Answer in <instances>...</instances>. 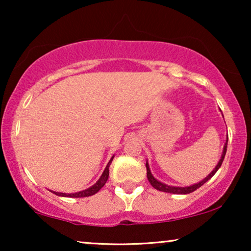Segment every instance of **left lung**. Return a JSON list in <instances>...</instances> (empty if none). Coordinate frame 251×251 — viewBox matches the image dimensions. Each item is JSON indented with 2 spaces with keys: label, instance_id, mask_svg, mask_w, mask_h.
Returning a JSON list of instances; mask_svg holds the SVG:
<instances>
[{
  "label": "left lung",
  "instance_id": "obj_1",
  "mask_svg": "<svg viewBox=\"0 0 251 251\" xmlns=\"http://www.w3.org/2000/svg\"><path fill=\"white\" fill-rule=\"evenodd\" d=\"M226 149H227V140H226L225 143V146H224V150H223V154H222V157L221 160H219V162L217 166L214 170L211 171V174L209 175L207 178H204L203 180H201L200 183L198 184H194L192 185V186H187V187H176V186H169V185H166L163 183H161V181L156 180L155 178L152 176V174H151V170H150V167H149V163L146 162V170H147V179L151 183V185L155 188L157 191H161V192H166V193H173V194H188V193H192V192H194L195 190H198L199 187H201L202 185H203L205 181H208L210 178L214 176L216 174V171H217L219 168H221L223 161H224V157H225V154H226Z\"/></svg>",
  "mask_w": 251,
  "mask_h": 251
}]
</instances>
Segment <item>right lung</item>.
Here are the masks:
<instances>
[{
  "label": "right lung",
  "instance_id": "add662e5",
  "mask_svg": "<svg viewBox=\"0 0 251 251\" xmlns=\"http://www.w3.org/2000/svg\"><path fill=\"white\" fill-rule=\"evenodd\" d=\"M113 157H114V156H112V159L109 160L108 164H107V166H106V168H105L104 173H102L100 178H99V180L94 185V186L89 187L88 190H84V191H82V192H77V193L66 194V193H57V192H52V193L59 195V197H68V198H85V197H91V195L96 194L99 190H100V188H101L102 186H104V185L106 184V181H107V179H108V176H109V166H111Z\"/></svg>",
  "mask_w": 251,
  "mask_h": 251
}]
</instances>
